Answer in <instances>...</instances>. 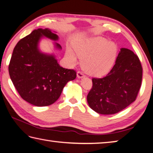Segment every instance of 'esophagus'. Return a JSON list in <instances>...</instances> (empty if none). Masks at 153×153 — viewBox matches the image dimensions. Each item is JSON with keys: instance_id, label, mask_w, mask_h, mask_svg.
<instances>
[{"instance_id": "obj_1", "label": "esophagus", "mask_w": 153, "mask_h": 153, "mask_svg": "<svg viewBox=\"0 0 153 153\" xmlns=\"http://www.w3.org/2000/svg\"><path fill=\"white\" fill-rule=\"evenodd\" d=\"M77 77H78V78H82V77L85 76V75L83 74V73L82 72V71H78L77 72Z\"/></svg>"}]
</instances>
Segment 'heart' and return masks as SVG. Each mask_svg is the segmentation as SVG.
Masks as SVG:
<instances>
[{"instance_id": "heart-1", "label": "heart", "mask_w": 153, "mask_h": 153, "mask_svg": "<svg viewBox=\"0 0 153 153\" xmlns=\"http://www.w3.org/2000/svg\"><path fill=\"white\" fill-rule=\"evenodd\" d=\"M77 54L82 59V67L93 76H102L111 70L117 56V46L113 42L105 38L96 37L89 39L75 46ZM70 60L75 64L77 59L70 50L67 51Z\"/></svg>"}]
</instances>
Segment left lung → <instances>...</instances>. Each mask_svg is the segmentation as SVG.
<instances>
[{"label": "left lung", "instance_id": "obj_1", "mask_svg": "<svg viewBox=\"0 0 153 153\" xmlns=\"http://www.w3.org/2000/svg\"><path fill=\"white\" fill-rule=\"evenodd\" d=\"M142 76L139 57L133 51L121 48L109 74L102 78H92V88L87 96L89 107L103 115L121 111L136 100Z\"/></svg>", "mask_w": 153, "mask_h": 153}]
</instances>
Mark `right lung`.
I'll use <instances>...</instances> for the list:
<instances>
[{
    "instance_id": "obj_1",
    "label": "right lung",
    "mask_w": 153,
    "mask_h": 153,
    "mask_svg": "<svg viewBox=\"0 0 153 153\" xmlns=\"http://www.w3.org/2000/svg\"><path fill=\"white\" fill-rule=\"evenodd\" d=\"M43 36L58 39L48 28L34 30L16 44L8 65L10 79L20 97L38 107L53 104L65 84L76 77V71L61 67L54 56L39 51L38 44ZM56 46L62 48L58 43Z\"/></svg>"
}]
</instances>
